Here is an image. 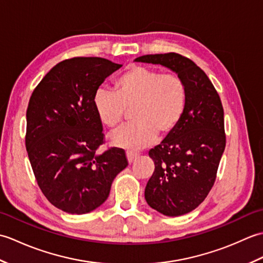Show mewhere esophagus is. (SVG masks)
<instances>
[{"instance_id": "obj_1", "label": "esophagus", "mask_w": 263, "mask_h": 263, "mask_svg": "<svg viewBox=\"0 0 263 263\" xmlns=\"http://www.w3.org/2000/svg\"><path fill=\"white\" fill-rule=\"evenodd\" d=\"M138 156H139L138 154H135V153H132V152H126V158H127L128 164L133 163V161H135V159L138 158Z\"/></svg>"}]
</instances>
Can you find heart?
I'll return each mask as SVG.
<instances>
[{
	"label": "heart",
	"instance_id": "b5f03b06",
	"mask_svg": "<svg viewBox=\"0 0 263 263\" xmlns=\"http://www.w3.org/2000/svg\"><path fill=\"white\" fill-rule=\"evenodd\" d=\"M187 102L185 82L176 73H163L144 65H132L115 81V92L99 88L92 98L100 122L116 127L124 121L127 110L135 109V124L111 133L110 142L132 152L150 147L174 132L183 117Z\"/></svg>",
	"mask_w": 263,
	"mask_h": 263
}]
</instances>
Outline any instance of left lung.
Wrapping results in <instances>:
<instances>
[{
	"instance_id": "obj_1",
	"label": "left lung",
	"mask_w": 263,
	"mask_h": 263,
	"mask_svg": "<svg viewBox=\"0 0 263 263\" xmlns=\"http://www.w3.org/2000/svg\"><path fill=\"white\" fill-rule=\"evenodd\" d=\"M136 61L166 66L182 77L187 88L180 124L149 152L155 172L144 190L153 209L170 217L185 215L206 198L216 180L226 146L221 100L204 72L185 57L166 53Z\"/></svg>"
}]
</instances>
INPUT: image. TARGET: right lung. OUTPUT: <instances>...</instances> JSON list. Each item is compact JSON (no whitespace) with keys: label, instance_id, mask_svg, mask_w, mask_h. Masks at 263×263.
<instances>
[{"label":"right lung","instance_id":"1","mask_svg":"<svg viewBox=\"0 0 263 263\" xmlns=\"http://www.w3.org/2000/svg\"><path fill=\"white\" fill-rule=\"evenodd\" d=\"M121 64L102 58L58 63L33 90L27 108L26 148L38 186L54 206L72 215L95 210L127 166L125 152L97 149L103 124L92 98Z\"/></svg>","mask_w":263,"mask_h":263}]
</instances>
